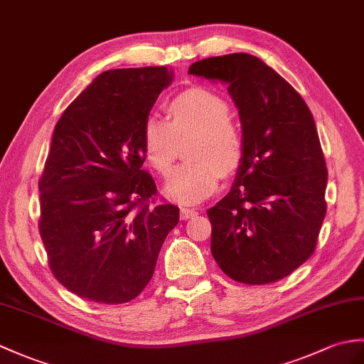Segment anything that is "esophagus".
Here are the masks:
<instances>
[{"instance_id":"34e87169","label":"esophagus","mask_w":364,"mask_h":364,"mask_svg":"<svg viewBox=\"0 0 364 364\" xmlns=\"http://www.w3.org/2000/svg\"><path fill=\"white\" fill-rule=\"evenodd\" d=\"M197 210L196 209H189V208H181V218L183 220H189V218L196 217Z\"/></svg>"}]
</instances>
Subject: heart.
<instances>
[{
    "instance_id": "obj_1",
    "label": "heart",
    "mask_w": 364,
    "mask_h": 364,
    "mask_svg": "<svg viewBox=\"0 0 364 364\" xmlns=\"http://www.w3.org/2000/svg\"><path fill=\"white\" fill-rule=\"evenodd\" d=\"M164 121L149 116L142 125V151L146 161L159 175H168L178 156L180 141L189 142L181 164L164 186V193L184 205L213 196L220 175H232L240 167L245 138L240 125L230 116V105L213 91L189 90L168 105Z\"/></svg>"
}]
</instances>
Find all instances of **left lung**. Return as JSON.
Listing matches in <instances>:
<instances>
[{"label":"left lung","instance_id":"obj_1","mask_svg":"<svg viewBox=\"0 0 364 364\" xmlns=\"http://www.w3.org/2000/svg\"><path fill=\"white\" fill-rule=\"evenodd\" d=\"M189 74L226 83L245 138L231 191L208 209L210 252L234 281L276 282L314 255L326 217L327 167L314 116L289 82L251 54L209 57Z\"/></svg>","mask_w":364,"mask_h":364}]
</instances>
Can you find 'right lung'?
Listing matches in <instances>:
<instances>
[{
	"mask_svg": "<svg viewBox=\"0 0 364 364\" xmlns=\"http://www.w3.org/2000/svg\"><path fill=\"white\" fill-rule=\"evenodd\" d=\"M172 79L166 66L105 71L55 124L38 181V228L50 272L80 298H136L180 220L173 205L150 208L156 186L142 168V125Z\"/></svg>",
	"mask_w": 364,
	"mask_h": 364,
	"instance_id": "obj_1",
	"label": "right lung"
}]
</instances>
